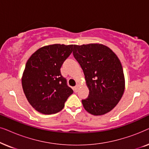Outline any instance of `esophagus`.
<instances>
[{
	"mask_svg": "<svg viewBox=\"0 0 149 149\" xmlns=\"http://www.w3.org/2000/svg\"><path fill=\"white\" fill-rule=\"evenodd\" d=\"M79 85H77L76 86H75V87H74V90L75 92H77V91H78V90H79Z\"/></svg>",
	"mask_w": 149,
	"mask_h": 149,
	"instance_id": "obj_1",
	"label": "esophagus"
}]
</instances>
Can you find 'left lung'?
<instances>
[{"label": "left lung", "mask_w": 149, "mask_h": 149, "mask_svg": "<svg viewBox=\"0 0 149 149\" xmlns=\"http://www.w3.org/2000/svg\"><path fill=\"white\" fill-rule=\"evenodd\" d=\"M73 56L85 74L89 94L82 100L84 109L91 115L109 113L121 100L125 78L121 62L108 47L102 44L74 45Z\"/></svg>", "instance_id": "8db88e82"}]
</instances>
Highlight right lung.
Instances as JSON below:
<instances>
[{
    "mask_svg": "<svg viewBox=\"0 0 149 149\" xmlns=\"http://www.w3.org/2000/svg\"><path fill=\"white\" fill-rule=\"evenodd\" d=\"M73 45L54 44L38 49L28 59L22 76L24 92L30 105L45 115L62 110L73 90L60 68L72 52Z\"/></svg>",
    "mask_w": 149,
    "mask_h": 149,
    "instance_id": "obj_1",
    "label": "right lung"
}]
</instances>
